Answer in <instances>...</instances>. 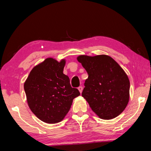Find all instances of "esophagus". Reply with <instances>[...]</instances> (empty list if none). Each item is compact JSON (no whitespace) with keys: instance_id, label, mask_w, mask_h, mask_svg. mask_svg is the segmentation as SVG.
<instances>
[{"instance_id":"34e87169","label":"esophagus","mask_w":151,"mask_h":151,"mask_svg":"<svg viewBox=\"0 0 151 151\" xmlns=\"http://www.w3.org/2000/svg\"><path fill=\"white\" fill-rule=\"evenodd\" d=\"M78 91H79V92H80V93H82V92H83V86H79V87L78 88Z\"/></svg>"}]
</instances>
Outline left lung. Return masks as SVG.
<instances>
[{
	"label": "left lung",
	"mask_w": 151,
	"mask_h": 151,
	"mask_svg": "<svg viewBox=\"0 0 151 151\" xmlns=\"http://www.w3.org/2000/svg\"><path fill=\"white\" fill-rule=\"evenodd\" d=\"M77 60L87 72L82 96L99 118L119 116L129 101L130 81L124 70L108 55H80Z\"/></svg>",
	"instance_id": "8db88e82"
}]
</instances>
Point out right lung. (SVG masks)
Here are the masks:
<instances>
[{
	"instance_id": "1",
	"label": "right lung",
	"mask_w": 151,
	"mask_h": 151,
	"mask_svg": "<svg viewBox=\"0 0 151 151\" xmlns=\"http://www.w3.org/2000/svg\"><path fill=\"white\" fill-rule=\"evenodd\" d=\"M66 60L47 58L30 71L24 84L30 109L40 121L55 124L63 121L73 99L80 95L63 74Z\"/></svg>"
}]
</instances>
